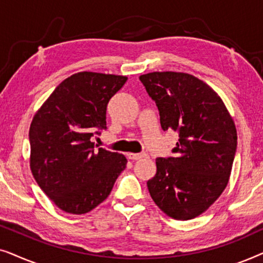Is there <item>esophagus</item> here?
<instances>
[{"label":"esophagus","instance_id":"1","mask_svg":"<svg viewBox=\"0 0 263 263\" xmlns=\"http://www.w3.org/2000/svg\"><path fill=\"white\" fill-rule=\"evenodd\" d=\"M127 156L129 159H132V160H139V159H141V158L146 157V154L145 153H128Z\"/></svg>","mask_w":263,"mask_h":263}]
</instances>
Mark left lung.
Returning <instances> with one entry per match:
<instances>
[{
  "label": "left lung",
  "mask_w": 263,
  "mask_h": 263,
  "mask_svg": "<svg viewBox=\"0 0 263 263\" xmlns=\"http://www.w3.org/2000/svg\"><path fill=\"white\" fill-rule=\"evenodd\" d=\"M140 80L156 102L163 130L178 133L172 152L157 158L147 182L154 202L176 220L199 217L228 185L237 148V130L218 93L186 73L153 71Z\"/></svg>",
  "instance_id": "1"
}]
</instances>
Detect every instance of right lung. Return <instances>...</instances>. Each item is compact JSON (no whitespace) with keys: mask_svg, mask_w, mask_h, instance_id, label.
Instances as JSON below:
<instances>
[{"mask_svg":"<svg viewBox=\"0 0 263 263\" xmlns=\"http://www.w3.org/2000/svg\"><path fill=\"white\" fill-rule=\"evenodd\" d=\"M127 79L93 71L73 74L57 86L32 120V175L67 213L85 214L102 203L125 168L123 154L96 148L91 138L97 129H106L107 103Z\"/></svg>","mask_w":263,"mask_h":263,"instance_id":"add662e5","label":"right lung"}]
</instances>
